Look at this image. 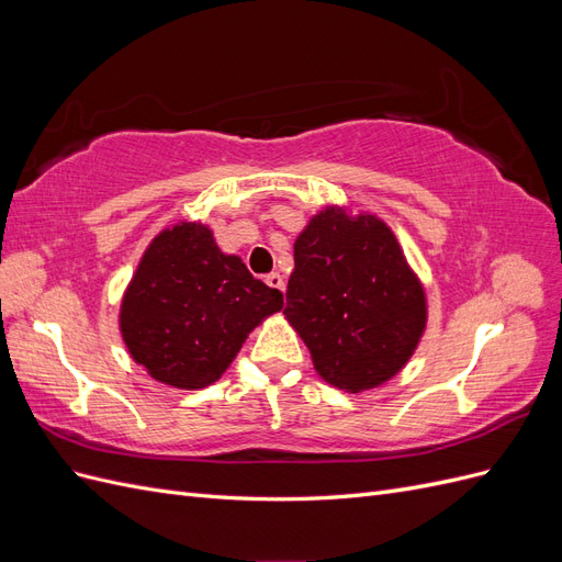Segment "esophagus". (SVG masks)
<instances>
[{"label":"esophagus","instance_id":"1","mask_svg":"<svg viewBox=\"0 0 562 562\" xmlns=\"http://www.w3.org/2000/svg\"><path fill=\"white\" fill-rule=\"evenodd\" d=\"M267 281V285H271V288H277V291H281L283 293V288H285V283H283V277L279 274V271H271V274L265 279Z\"/></svg>","mask_w":562,"mask_h":562}]
</instances>
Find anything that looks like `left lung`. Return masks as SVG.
Instances as JSON below:
<instances>
[{"instance_id":"obj_1","label":"left lung","mask_w":562,"mask_h":562,"mask_svg":"<svg viewBox=\"0 0 562 562\" xmlns=\"http://www.w3.org/2000/svg\"><path fill=\"white\" fill-rule=\"evenodd\" d=\"M283 314L310 347L318 375L356 394L407 363L427 302L382 220L326 209L297 236Z\"/></svg>"}]
</instances>
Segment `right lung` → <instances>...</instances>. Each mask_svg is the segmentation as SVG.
Wrapping results in <instances>:
<instances>
[{"label": "right lung", "instance_id": "add662e5", "mask_svg": "<svg viewBox=\"0 0 562 562\" xmlns=\"http://www.w3.org/2000/svg\"><path fill=\"white\" fill-rule=\"evenodd\" d=\"M283 307V295L225 255L213 232L182 223L145 250L122 302L131 356L155 380L203 389L229 368L248 333Z\"/></svg>", "mask_w": 562, "mask_h": 562}]
</instances>
